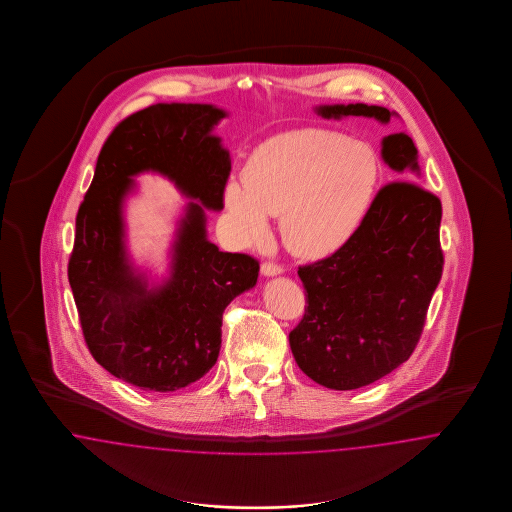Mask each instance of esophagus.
<instances>
[{
	"label": "esophagus",
	"mask_w": 512,
	"mask_h": 512,
	"mask_svg": "<svg viewBox=\"0 0 512 512\" xmlns=\"http://www.w3.org/2000/svg\"><path fill=\"white\" fill-rule=\"evenodd\" d=\"M261 272H263V276H278L283 272V266L278 263H272V261H264L261 264Z\"/></svg>",
	"instance_id": "34e87169"
}]
</instances>
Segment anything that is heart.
<instances>
[{
	"mask_svg": "<svg viewBox=\"0 0 512 512\" xmlns=\"http://www.w3.org/2000/svg\"><path fill=\"white\" fill-rule=\"evenodd\" d=\"M381 157L368 142L326 129H300L266 140L249 154L242 186L225 187L234 233L263 240L279 219L285 248L300 259H323L343 248L372 210Z\"/></svg>",
	"mask_w": 512,
	"mask_h": 512,
	"instance_id": "b5f03b06",
	"label": "heart"
}]
</instances>
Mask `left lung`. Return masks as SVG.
Returning a JSON list of instances; mask_svg holds the SVG:
<instances>
[{
  "label": "left lung",
  "mask_w": 512,
  "mask_h": 512,
  "mask_svg": "<svg viewBox=\"0 0 512 512\" xmlns=\"http://www.w3.org/2000/svg\"><path fill=\"white\" fill-rule=\"evenodd\" d=\"M315 110L326 120L364 116L383 124L394 114L364 103ZM381 154L403 180L377 191L343 248L298 266L308 306L289 334L291 351L302 372L334 390L366 387L413 355L445 264L441 201L409 176L419 172L413 140L392 133Z\"/></svg>",
  "instance_id": "8db88e82"
}]
</instances>
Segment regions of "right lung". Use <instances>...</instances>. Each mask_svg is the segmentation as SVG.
Instances as JSON below:
<instances>
[{"label":"right lung","mask_w":512,"mask_h":512,"mask_svg":"<svg viewBox=\"0 0 512 512\" xmlns=\"http://www.w3.org/2000/svg\"><path fill=\"white\" fill-rule=\"evenodd\" d=\"M223 110L159 103L112 129L77 214L67 276L92 357L129 385L172 392L210 372L221 349L223 311L251 289L259 261L206 238L204 206L223 208L229 152L210 131ZM142 170L169 175L190 203L173 247L172 278L148 290L124 253L121 204Z\"/></svg>","instance_id":"add662e5"}]
</instances>
